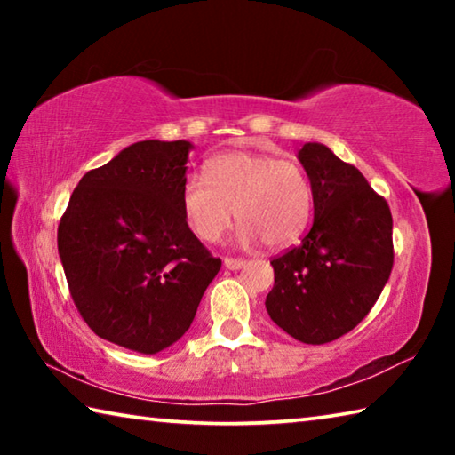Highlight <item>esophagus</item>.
I'll return each instance as SVG.
<instances>
[{"instance_id":"obj_1","label":"esophagus","mask_w":455,"mask_h":455,"mask_svg":"<svg viewBox=\"0 0 455 455\" xmlns=\"http://www.w3.org/2000/svg\"><path fill=\"white\" fill-rule=\"evenodd\" d=\"M244 263H246V260H243V259H228V257L222 260V265L230 268V271H238V268L244 267Z\"/></svg>"}]
</instances>
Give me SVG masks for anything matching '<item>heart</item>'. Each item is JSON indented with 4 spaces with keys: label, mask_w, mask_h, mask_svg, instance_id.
Instances as JSON below:
<instances>
[{
    "label": "heart",
    "mask_w": 455,
    "mask_h": 455,
    "mask_svg": "<svg viewBox=\"0 0 455 455\" xmlns=\"http://www.w3.org/2000/svg\"><path fill=\"white\" fill-rule=\"evenodd\" d=\"M182 217L204 243H217L235 219L236 241L283 246L301 236L313 214V188L301 166L268 154L228 150L204 164V179L187 176Z\"/></svg>",
    "instance_id": "heart-1"
}]
</instances>
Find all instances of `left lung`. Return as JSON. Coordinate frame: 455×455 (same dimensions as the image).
I'll use <instances>...</instances> for the list:
<instances>
[{"instance_id": "8db88e82", "label": "left lung", "mask_w": 455, "mask_h": 455, "mask_svg": "<svg viewBox=\"0 0 455 455\" xmlns=\"http://www.w3.org/2000/svg\"><path fill=\"white\" fill-rule=\"evenodd\" d=\"M313 188V227L295 249L271 260L267 313L307 345L335 341L371 311L394 267L389 204L355 166L325 144L299 150Z\"/></svg>"}]
</instances>
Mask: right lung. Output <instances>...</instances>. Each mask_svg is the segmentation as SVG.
I'll use <instances>...</instances> for the list:
<instances>
[{"instance_id": "right-lung-1", "label": "right lung", "mask_w": 455, "mask_h": 455, "mask_svg": "<svg viewBox=\"0 0 455 455\" xmlns=\"http://www.w3.org/2000/svg\"><path fill=\"white\" fill-rule=\"evenodd\" d=\"M192 144L142 140L82 176L58 227V252L82 319L144 355L187 333L220 271L182 217Z\"/></svg>"}]
</instances>
